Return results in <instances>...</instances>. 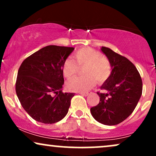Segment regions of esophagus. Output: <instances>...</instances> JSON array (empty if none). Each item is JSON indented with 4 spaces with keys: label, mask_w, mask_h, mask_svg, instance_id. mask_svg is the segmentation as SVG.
<instances>
[{
    "label": "esophagus",
    "mask_w": 156,
    "mask_h": 156,
    "mask_svg": "<svg viewBox=\"0 0 156 156\" xmlns=\"http://www.w3.org/2000/svg\"><path fill=\"white\" fill-rule=\"evenodd\" d=\"M90 93H91L90 92H80L79 94H82V95H83V96H88Z\"/></svg>",
    "instance_id": "esophagus-1"
}]
</instances>
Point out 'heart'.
I'll return each mask as SVG.
<instances>
[{
	"label": "heart",
	"instance_id": "obj_1",
	"mask_svg": "<svg viewBox=\"0 0 156 156\" xmlns=\"http://www.w3.org/2000/svg\"><path fill=\"white\" fill-rule=\"evenodd\" d=\"M76 62L67 58L62 65V73L67 78H72L78 72L79 68H84V77H76L67 83L69 91L76 92H86L96 83L105 82L112 73V65L106 57L99 51L91 48H83L74 53Z\"/></svg>",
	"mask_w": 156,
	"mask_h": 156
}]
</instances>
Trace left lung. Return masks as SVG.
<instances>
[{"mask_svg": "<svg viewBox=\"0 0 156 156\" xmlns=\"http://www.w3.org/2000/svg\"><path fill=\"white\" fill-rule=\"evenodd\" d=\"M112 65V73L98 92L100 102L90 109L94 119L103 125H115L126 119L136 106L142 93V80L136 67L125 57L102 47Z\"/></svg>", "mask_w": 156, "mask_h": 156, "instance_id": "obj_1", "label": "left lung"}]
</instances>
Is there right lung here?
<instances>
[{
    "instance_id": "1",
    "label": "right lung",
    "mask_w": 156,
    "mask_h": 156,
    "mask_svg": "<svg viewBox=\"0 0 156 156\" xmlns=\"http://www.w3.org/2000/svg\"><path fill=\"white\" fill-rule=\"evenodd\" d=\"M74 49L48 45L21 64L16 93L23 108L36 121L53 124L67 115L75 94L62 92V65Z\"/></svg>"
}]
</instances>
